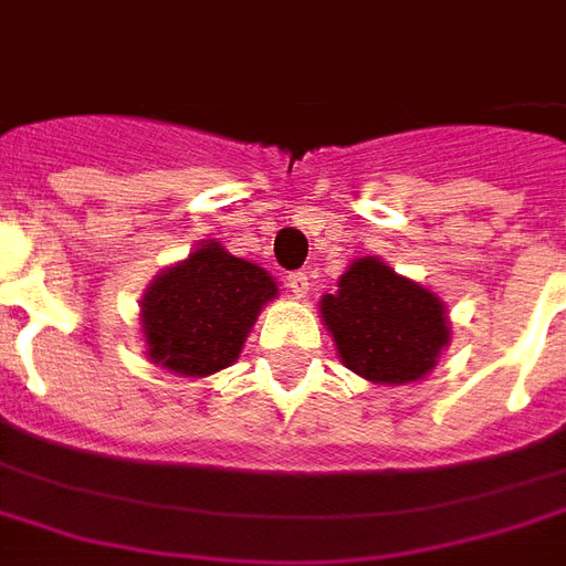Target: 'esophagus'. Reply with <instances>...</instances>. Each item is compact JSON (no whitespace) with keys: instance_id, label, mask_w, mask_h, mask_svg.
I'll return each instance as SVG.
<instances>
[{"instance_id":"1","label":"esophagus","mask_w":566,"mask_h":566,"mask_svg":"<svg viewBox=\"0 0 566 566\" xmlns=\"http://www.w3.org/2000/svg\"><path fill=\"white\" fill-rule=\"evenodd\" d=\"M286 286L298 295V298H304L310 292V271L307 268H301V271H292L286 277Z\"/></svg>"}]
</instances>
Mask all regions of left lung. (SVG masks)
Returning <instances> with one entry per match:
<instances>
[{
    "label": "left lung",
    "instance_id": "8db88e82",
    "mask_svg": "<svg viewBox=\"0 0 566 566\" xmlns=\"http://www.w3.org/2000/svg\"><path fill=\"white\" fill-rule=\"evenodd\" d=\"M322 298V318L339 358L379 385L423 379L448 346L450 328L432 292L394 274L379 259H358Z\"/></svg>",
    "mask_w": 566,
    "mask_h": 566
}]
</instances>
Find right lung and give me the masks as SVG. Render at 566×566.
I'll list each match as a JSON object with an SVG mask.
<instances>
[{
    "label": "right lung",
    "instance_id": "obj_1",
    "mask_svg": "<svg viewBox=\"0 0 566 566\" xmlns=\"http://www.w3.org/2000/svg\"><path fill=\"white\" fill-rule=\"evenodd\" d=\"M277 295L268 271L208 241L164 271L143 298L148 355L178 376L229 367L265 301Z\"/></svg>",
    "mask_w": 566,
    "mask_h": 566
}]
</instances>
